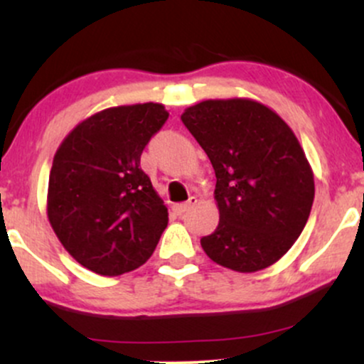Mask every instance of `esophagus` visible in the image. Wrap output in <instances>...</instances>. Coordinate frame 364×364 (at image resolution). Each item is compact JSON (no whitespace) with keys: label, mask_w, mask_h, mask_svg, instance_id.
<instances>
[{"label":"esophagus","mask_w":364,"mask_h":364,"mask_svg":"<svg viewBox=\"0 0 364 364\" xmlns=\"http://www.w3.org/2000/svg\"><path fill=\"white\" fill-rule=\"evenodd\" d=\"M195 203H196V196H190V198H188V202H185V203H178V205H174V212H176L178 215L185 214V212L190 210V208L193 207Z\"/></svg>","instance_id":"1"}]
</instances>
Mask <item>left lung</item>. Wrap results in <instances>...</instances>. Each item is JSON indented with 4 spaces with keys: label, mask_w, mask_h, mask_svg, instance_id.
Here are the masks:
<instances>
[{
    "label": "left lung",
    "mask_w": 364,
    "mask_h": 364,
    "mask_svg": "<svg viewBox=\"0 0 364 364\" xmlns=\"http://www.w3.org/2000/svg\"><path fill=\"white\" fill-rule=\"evenodd\" d=\"M215 171L219 225L200 240L225 269L257 272L289 252L310 217L315 181L277 112L252 99H208L181 114Z\"/></svg>",
    "instance_id": "8db88e82"
}]
</instances>
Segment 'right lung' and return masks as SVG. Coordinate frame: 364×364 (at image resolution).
<instances>
[{
	"label": "right lung",
	"instance_id": "1",
	"mask_svg": "<svg viewBox=\"0 0 364 364\" xmlns=\"http://www.w3.org/2000/svg\"><path fill=\"white\" fill-rule=\"evenodd\" d=\"M168 116L157 102L107 107L78 123L54 154L49 224L92 272L114 277L139 269L168 225V208L140 168Z\"/></svg>",
	"mask_w": 364,
	"mask_h": 364
}]
</instances>
